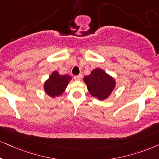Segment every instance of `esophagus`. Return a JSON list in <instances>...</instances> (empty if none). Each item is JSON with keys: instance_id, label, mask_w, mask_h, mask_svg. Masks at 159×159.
Here are the masks:
<instances>
[{"instance_id": "34e87169", "label": "esophagus", "mask_w": 159, "mask_h": 159, "mask_svg": "<svg viewBox=\"0 0 159 159\" xmlns=\"http://www.w3.org/2000/svg\"><path fill=\"white\" fill-rule=\"evenodd\" d=\"M82 75H75L74 76V79L77 80V81H80L81 79Z\"/></svg>"}]
</instances>
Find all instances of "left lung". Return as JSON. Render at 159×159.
<instances>
[{
	"instance_id": "left-lung-1",
	"label": "left lung",
	"mask_w": 159,
	"mask_h": 159,
	"mask_svg": "<svg viewBox=\"0 0 159 159\" xmlns=\"http://www.w3.org/2000/svg\"><path fill=\"white\" fill-rule=\"evenodd\" d=\"M84 81L89 93L99 100L107 98L115 86L114 78L99 68L94 70L90 75L85 76Z\"/></svg>"
}]
</instances>
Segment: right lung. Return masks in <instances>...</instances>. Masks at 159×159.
<instances>
[{"label": "right lung", "mask_w": 159, "mask_h": 159, "mask_svg": "<svg viewBox=\"0 0 159 159\" xmlns=\"http://www.w3.org/2000/svg\"><path fill=\"white\" fill-rule=\"evenodd\" d=\"M70 80L71 77L70 75H61L57 71L53 72L44 85L46 93L51 97L60 95L65 91Z\"/></svg>", "instance_id": "right-lung-1"}]
</instances>
